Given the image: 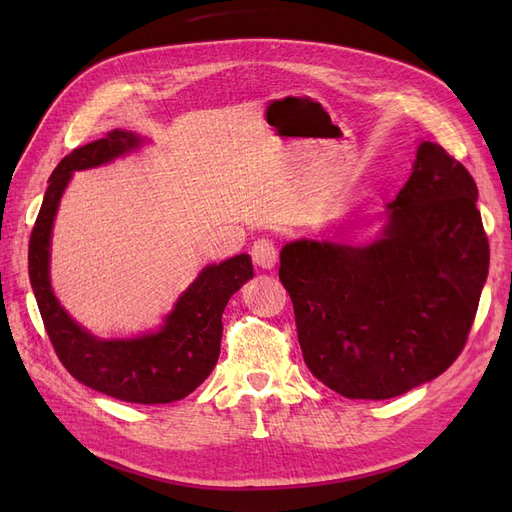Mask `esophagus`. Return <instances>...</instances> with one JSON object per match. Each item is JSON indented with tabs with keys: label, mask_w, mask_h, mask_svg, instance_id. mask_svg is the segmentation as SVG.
<instances>
[{
	"label": "esophagus",
	"mask_w": 512,
	"mask_h": 512,
	"mask_svg": "<svg viewBox=\"0 0 512 512\" xmlns=\"http://www.w3.org/2000/svg\"><path fill=\"white\" fill-rule=\"evenodd\" d=\"M252 260L260 269H273L275 262H277V250L273 241L269 239H258L252 245Z\"/></svg>",
	"instance_id": "34e87169"
}]
</instances>
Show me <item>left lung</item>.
I'll list each match as a JSON object with an SVG mask.
<instances>
[{
  "label": "left lung",
  "mask_w": 512,
  "mask_h": 512,
  "mask_svg": "<svg viewBox=\"0 0 512 512\" xmlns=\"http://www.w3.org/2000/svg\"><path fill=\"white\" fill-rule=\"evenodd\" d=\"M476 198L466 166L423 141L378 239L284 245L280 280L322 384L348 399H389L455 363L489 271Z\"/></svg>",
  "instance_id": "1"
}]
</instances>
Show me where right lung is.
Here are the masks:
<instances>
[{"label":"right lung","instance_id":"obj_1","mask_svg":"<svg viewBox=\"0 0 512 512\" xmlns=\"http://www.w3.org/2000/svg\"><path fill=\"white\" fill-rule=\"evenodd\" d=\"M141 143V136L113 130L57 164L29 237V282L59 361L76 380L130 404H170L188 397L218 363L224 307L254 277L252 258L239 254L205 267L181 294L162 329L134 339H100L85 331L55 299L49 275L53 220L74 170L108 164Z\"/></svg>","mask_w":512,"mask_h":512}]
</instances>
